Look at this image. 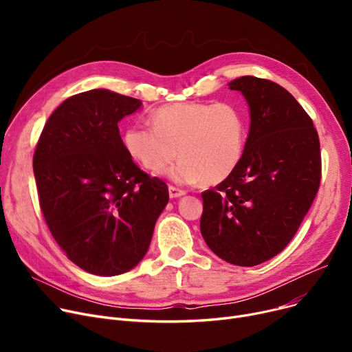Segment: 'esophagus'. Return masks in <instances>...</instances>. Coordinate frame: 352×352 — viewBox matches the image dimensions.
I'll return each instance as SVG.
<instances>
[{
	"label": "esophagus",
	"mask_w": 352,
	"mask_h": 352,
	"mask_svg": "<svg viewBox=\"0 0 352 352\" xmlns=\"http://www.w3.org/2000/svg\"><path fill=\"white\" fill-rule=\"evenodd\" d=\"M168 192H170V197H171V198H178V197L186 195V191H182V190H179V188H177V187H173V186L168 187Z\"/></svg>",
	"instance_id": "esophagus-1"
}]
</instances>
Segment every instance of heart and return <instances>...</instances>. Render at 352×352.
I'll list each match as a JSON object with an SVG mask.
<instances>
[{
    "label": "heart",
    "instance_id": "1",
    "mask_svg": "<svg viewBox=\"0 0 352 352\" xmlns=\"http://www.w3.org/2000/svg\"><path fill=\"white\" fill-rule=\"evenodd\" d=\"M153 126L131 125L122 142L126 153L146 171H166L173 181L215 186L228 178L243 158L247 120L232 102H175L158 108Z\"/></svg>",
    "mask_w": 352,
    "mask_h": 352
}]
</instances>
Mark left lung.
Here are the masks:
<instances>
[{"label": "left lung", "mask_w": 352, "mask_h": 352, "mask_svg": "<svg viewBox=\"0 0 352 352\" xmlns=\"http://www.w3.org/2000/svg\"><path fill=\"white\" fill-rule=\"evenodd\" d=\"M230 89L248 102L250 134L234 173L201 194L199 228L221 260L254 267L288 245L316 198L320 140L305 109L276 82L245 76Z\"/></svg>", "instance_id": "1"}]
</instances>
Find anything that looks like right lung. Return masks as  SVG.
Listing matches in <instances>:
<instances>
[{
	"instance_id": "obj_1",
	"label": "right lung",
	"mask_w": 352,
	"mask_h": 352,
	"mask_svg": "<svg viewBox=\"0 0 352 352\" xmlns=\"http://www.w3.org/2000/svg\"><path fill=\"white\" fill-rule=\"evenodd\" d=\"M137 98L91 89L67 98L44 125L32 166L40 207L55 241L81 270L113 276L150 247L168 187L133 161L118 122Z\"/></svg>"
}]
</instances>
